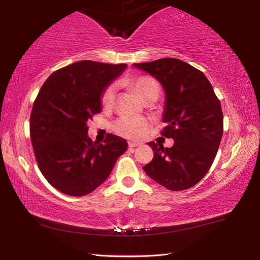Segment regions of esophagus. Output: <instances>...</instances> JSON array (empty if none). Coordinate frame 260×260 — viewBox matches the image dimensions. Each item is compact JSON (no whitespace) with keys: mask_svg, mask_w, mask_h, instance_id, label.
<instances>
[{"mask_svg":"<svg viewBox=\"0 0 260 260\" xmlns=\"http://www.w3.org/2000/svg\"><path fill=\"white\" fill-rule=\"evenodd\" d=\"M140 145H141V143H139V142H128V147H136Z\"/></svg>","mask_w":260,"mask_h":260,"instance_id":"1","label":"esophagus"}]
</instances>
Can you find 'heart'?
Returning <instances> with one entry per match:
<instances>
[{"instance_id":"obj_1","label":"heart","mask_w":260,"mask_h":260,"mask_svg":"<svg viewBox=\"0 0 260 260\" xmlns=\"http://www.w3.org/2000/svg\"><path fill=\"white\" fill-rule=\"evenodd\" d=\"M129 86L133 88L143 102L150 104L155 102L161 92V88L156 80L150 77H135L128 80ZM115 97V85H109L102 95V104L105 107L112 106ZM150 126V121L145 117H120L116 120L114 128L116 133L127 139H140L144 135Z\"/></svg>"}]
</instances>
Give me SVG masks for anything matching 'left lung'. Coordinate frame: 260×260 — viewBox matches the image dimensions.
<instances>
[{"mask_svg": "<svg viewBox=\"0 0 260 260\" xmlns=\"http://www.w3.org/2000/svg\"><path fill=\"white\" fill-rule=\"evenodd\" d=\"M162 85L165 92L161 134L173 139L172 147L154 142V157L143 170L169 190L196 185L217 155L223 133V114L213 88L202 71L182 60L163 58L134 63Z\"/></svg>", "mask_w": 260, "mask_h": 260, "instance_id": "1", "label": "left lung"}]
</instances>
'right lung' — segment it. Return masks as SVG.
<instances>
[{
	"label": "right lung",
	"mask_w": 260,
	"mask_h": 260,
	"mask_svg": "<svg viewBox=\"0 0 260 260\" xmlns=\"http://www.w3.org/2000/svg\"><path fill=\"white\" fill-rule=\"evenodd\" d=\"M82 60L54 71L42 85L30 117L31 143L47 181L64 194L86 196L103 184L127 142L108 134L103 144L88 136V120L102 112L104 90L126 69Z\"/></svg>",
	"instance_id": "obj_1"
}]
</instances>
